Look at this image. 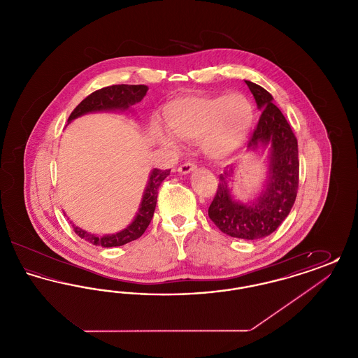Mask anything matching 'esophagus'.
<instances>
[{
    "instance_id": "obj_1",
    "label": "esophagus",
    "mask_w": 358,
    "mask_h": 358,
    "mask_svg": "<svg viewBox=\"0 0 358 358\" xmlns=\"http://www.w3.org/2000/svg\"><path fill=\"white\" fill-rule=\"evenodd\" d=\"M196 165L193 164V162H185V164H182V165H180L178 166V171L181 173V174H187V173H192L193 171H196Z\"/></svg>"
}]
</instances>
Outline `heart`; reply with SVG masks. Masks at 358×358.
Masks as SVG:
<instances>
[{"mask_svg":"<svg viewBox=\"0 0 358 358\" xmlns=\"http://www.w3.org/2000/svg\"><path fill=\"white\" fill-rule=\"evenodd\" d=\"M167 130L154 122V138L168 148L177 139L200 141L208 157L227 159L247 142L255 120L251 101L243 94L216 96H184L166 104L164 110Z\"/></svg>","mask_w":358,"mask_h":358,"instance_id":"b5f03b06","label":"heart"}]
</instances>
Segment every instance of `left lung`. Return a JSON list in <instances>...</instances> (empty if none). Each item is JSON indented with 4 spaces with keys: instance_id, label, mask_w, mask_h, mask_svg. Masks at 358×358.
<instances>
[{
    "instance_id": "obj_1",
    "label": "left lung",
    "mask_w": 358,
    "mask_h": 358,
    "mask_svg": "<svg viewBox=\"0 0 358 358\" xmlns=\"http://www.w3.org/2000/svg\"><path fill=\"white\" fill-rule=\"evenodd\" d=\"M255 98L257 108L263 110L252 136L248 152L268 146V174L264 189L250 204L232 197L228 182L234 166H227L219 177V187L208 209L209 219L231 238L257 240L271 235L285 222L296 199L299 182L298 141L289 122L273 104V95L263 87L245 80Z\"/></svg>"
}]
</instances>
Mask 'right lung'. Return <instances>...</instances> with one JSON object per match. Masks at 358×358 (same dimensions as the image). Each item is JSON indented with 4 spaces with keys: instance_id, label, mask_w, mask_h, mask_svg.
<instances>
[{
    "instance_id": "add662e5",
    "label": "right lung",
    "mask_w": 358,
    "mask_h": 358,
    "mask_svg": "<svg viewBox=\"0 0 358 358\" xmlns=\"http://www.w3.org/2000/svg\"><path fill=\"white\" fill-rule=\"evenodd\" d=\"M148 90H149L148 85H114L101 88V90L90 94L85 99L76 106V108L69 115V122L78 118V117H82L85 114H88V113L129 110L130 106L141 102L143 99ZM169 174H171V169L169 171H159V169L152 171L149 176L148 185L145 187L136 219L120 232L113 234V235L98 236V235L85 232L83 229H80L72 224L75 234L79 238H85V241L91 243L94 245L106 247V248L120 247V245L127 244L133 240L141 238L153 219L154 209L157 205L158 187Z\"/></svg>"
}]
</instances>
